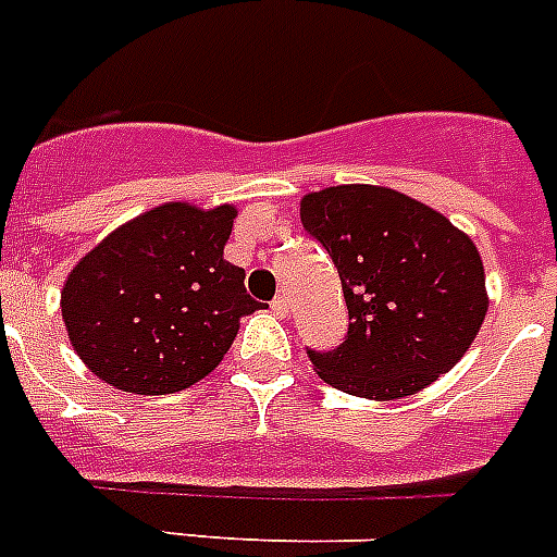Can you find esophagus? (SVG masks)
I'll return each instance as SVG.
<instances>
[{"label": "esophagus", "mask_w": 557, "mask_h": 557, "mask_svg": "<svg viewBox=\"0 0 557 557\" xmlns=\"http://www.w3.org/2000/svg\"><path fill=\"white\" fill-rule=\"evenodd\" d=\"M270 310H273L275 315H287V310H289L287 296H275L273 301H270Z\"/></svg>", "instance_id": "34e87169"}]
</instances>
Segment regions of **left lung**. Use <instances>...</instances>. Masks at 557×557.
<instances>
[{"mask_svg":"<svg viewBox=\"0 0 557 557\" xmlns=\"http://www.w3.org/2000/svg\"><path fill=\"white\" fill-rule=\"evenodd\" d=\"M301 225L335 261L349 310L344 344L307 349L330 386L400 400L459 363L487 312L482 256L462 231L377 185L307 194Z\"/></svg>","mask_w":557,"mask_h":557,"instance_id":"8db88e82","label":"left lung"}]
</instances>
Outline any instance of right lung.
<instances>
[{
  "label": "right lung",
  "instance_id": "right-lung-1",
  "mask_svg": "<svg viewBox=\"0 0 557 557\" xmlns=\"http://www.w3.org/2000/svg\"><path fill=\"white\" fill-rule=\"evenodd\" d=\"M231 206L169 202L109 233L75 264L61 315L78 358L109 386L171 394L216 369L239 318L259 310L222 250Z\"/></svg>",
  "mask_w": 557,
  "mask_h": 557
}]
</instances>
